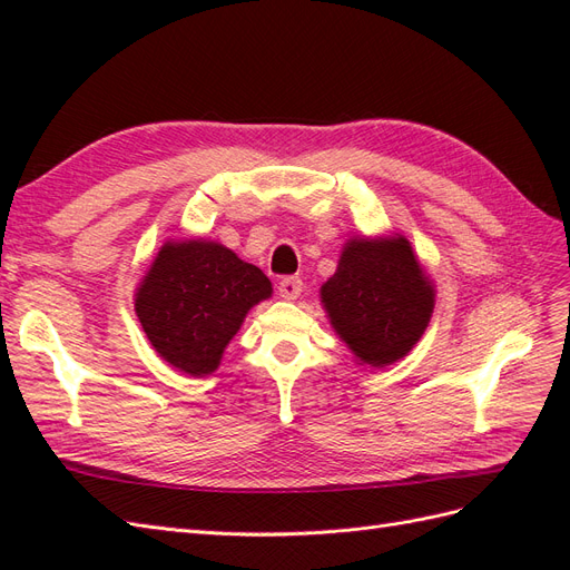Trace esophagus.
I'll use <instances>...</instances> for the list:
<instances>
[{
	"instance_id": "obj_1",
	"label": "esophagus",
	"mask_w": 570,
	"mask_h": 570,
	"mask_svg": "<svg viewBox=\"0 0 570 570\" xmlns=\"http://www.w3.org/2000/svg\"><path fill=\"white\" fill-rule=\"evenodd\" d=\"M278 292L283 299H297L302 295V281L297 278V275H289V278H283L278 283Z\"/></svg>"
}]
</instances>
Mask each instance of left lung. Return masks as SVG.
I'll list each match as a JSON object with an SVG mask.
<instances>
[{
    "mask_svg": "<svg viewBox=\"0 0 570 570\" xmlns=\"http://www.w3.org/2000/svg\"><path fill=\"white\" fill-rule=\"evenodd\" d=\"M331 325L361 364L383 368L406 356L435 308V287L404 235L352 237L321 287Z\"/></svg>",
    "mask_w": 570,
    "mask_h": 570,
    "instance_id": "1",
    "label": "left lung"
}]
</instances>
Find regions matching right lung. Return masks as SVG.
Listing matches in <instances>:
<instances>
[{
  "label": "right lung",
  "mask_w": 570,
  "mask_h": 570,
  "mask_svg": "<svg viewBox=\"0 0 570 570\" xmlns=\"http://www.w3.org/2000/svg\"><path fill=\"white\" fill-rule=\"evenodd\" d=\"M262 268L209 239L166 243L135 292V314L166 364L187 375L218 368L249 308L271 297Z\"/></svg>",
  "instance_id": "obj_1"
}]
</instances>
